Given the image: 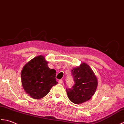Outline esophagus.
Segmentation results:
<instances>
[{
  "mask_svg": "<svg viewBox=\"0 0 124 124\" xmlns=\"http://www.w3.org/2000/svg\"><path fill=\"white\" fill-rule=\"evenodd\" d=\"M62 80H59V81H58V82H59V83H60V84H62Z\"/></svg>",
  "mask_w": 124,
  "mask_h": 124,
  "instance_id": "34e87169",
  "label": "esophagus"
}]
</instances>
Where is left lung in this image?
<instances>
[{
  "instance_id": "1",
  "label": "left lung",
  "mask_w": 124,
  "mask_h": 124,
  "mask_svg": "<svg viewBox=\"0 0 124 124\" xmlns=\"http://www.w3.org/2000/svg\"><path fill=\"white\" fill-rule=\"evenodd\" d=\"M72 75L74 84L66 90L70 100L75 104H81L90 100L97 89V78L92 69L86 63L73 68Z\"/></svg>"
}]
</instances>
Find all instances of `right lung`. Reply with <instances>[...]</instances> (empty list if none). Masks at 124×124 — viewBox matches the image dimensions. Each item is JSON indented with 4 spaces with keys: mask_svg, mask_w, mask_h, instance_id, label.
Wrapping results in <instances>:
<instances>
[{
    "mask_svg": "<svg viewBox=\"0 0 124 124\" xmlns=\"http://www.w3.org/2000/svg\"><path fill=\"white\" fill-rule=\"evenodd\" d=\"M43 55H39L27 63L21 71L22 87L26 93L34 99H40L49 93L58 82L56 71L50 69Z\"/></svg>",
    "mask_w": 124,
    "mask_h": 124,
    "instance_id": "1",
    "label": "right lung"
}]
</instances>
